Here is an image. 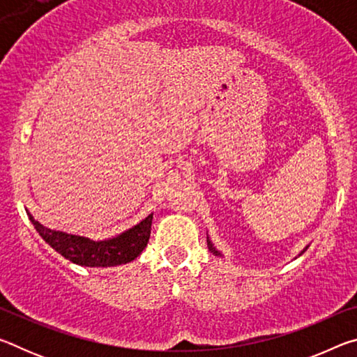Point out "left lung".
Instances as JSON below:
<instances>
[{
  "label": "left lung",
  "instance_id": "left-lung-1",
  "mask_svg": "<svg viewBox=\"0 0 357 357\" xmlns=\"http://www.w3.org/2000/svg\"><path fill=\"white\" fill-rule=\"evenodd\" d=\"M208 247H209V250H211V252L215 253V255H220V252H217V250H215V247L213 245V243H211L209 239H208Z\"/></svg>",
  "mask_w": 357,
  "mask_h": 357
}]
</instances>
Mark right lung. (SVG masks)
<instances>
[{"instance_id": "add662e5", "label": "right lung", "mask_w": 357, "mask_h": 357, "mask_svg": "<svg viewBox=\"0 0 357 357\" xmlns=\"http://www.w3.org/2000/svg\"><path fill=\"white\" fill-rule=\"evenodd\" d=\"M29 220L33 222L42 239L53 247L58 253L69 259V261L89 266V268H107V266H119L135 259L146 247L151 236V223L153 214L142 220L134 228L121 233L119 236L105 241H91L75 234H68L64 231H56L42 225L28 213Z\"/></svg>"}]
</instances>
